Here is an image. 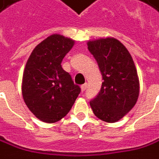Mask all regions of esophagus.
Listing matches in <instances>:
<instances>
[{"mask_svg": "<svg viewBox=\"0 0 159 159\" xmlns=\"http://www.w3.org/2000/svg\"><path fill=\"white\" fill-rule=\"evenodd\" d=\"M87 86H88V84H83L82 86H81V89H82V91H84L86 89H87Z\"/></svg>", "mask_w": 159, "mask_h": 159, "instance_id": "1", "label": "esophagus"}]
</instances>
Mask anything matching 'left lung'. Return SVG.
Instances as JSON below:
<instances>
[{"label":"left lung","instance_id":"obj_1","mask_svg":"<svg viewBox=\"0 0 159 159\" xmlns=\"http://www.w3.org/2000/svg\"><path fill=\"white\" fill-rule=\"evenodd\" d=\"M102 75V87L89 104L99 119L115 123L136 104L139 95V80L133 59L124 44L113 37L89 41Z\"/></svg>","mask_w":159,"mask_h":159}]
</instances>
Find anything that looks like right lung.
Masks as SVG:
<instances>
[{
	"instance_id": "obj_1",
	"label": "right lung",
	"mask_w": 159,
	"mask_h": 159,
	"mask_svg": "<svg viewBox=\"0 0 159 159\" xmlns=\"http://www.w3.org/2000/svg\"><path fill=\"white\" fill-rule=\"evenodd\" d=\"M74 43L61 34L49 35L34 48L26 63L21 86L23 100L44 123L61 120L80 94V87L61 65Z\"/></svg>"
}]
</instances>
